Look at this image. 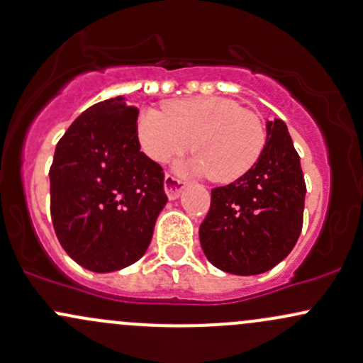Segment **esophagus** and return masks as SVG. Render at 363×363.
<instances>
[{
    "label": "esophagus",
    "mask_w": 363,
    "mask_h": 363,
    "mask_svg": "<svg viewBox=\"0 0 363 363\" xmlns=\"http://www.w3.org/2000/svg\"><path fill=\"white\" fill-rule=\"evenodd\" d=\"M183 186H185V182L180 180V178H177L174 174H166L164 190H166L167 197H169V199L180 197Z\"/></svg>",
    "instance_id": "1"
}]
</instances>
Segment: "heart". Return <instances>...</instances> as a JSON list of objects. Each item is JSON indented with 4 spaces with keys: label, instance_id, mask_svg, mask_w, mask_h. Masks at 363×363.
Listing matches in <instances>:
<instances>
[{
    "label": "heart",
    "instance_id": "heart-1",
    "mask_svg": "<svg viewBox=\"0 0 363 363\" xmlns=\"http://www.w3.org/2000/svg\"><path fill=\"white\" fill-rule=\"evenodd\" d=\"M138 140L155 162H166L190 147L196 157L186 169L228 183L244 177L259 161L267 145V130L256 112L223 96L173 100L164 112L143 111Z\"/></svg>",
    "mask_w": 363,
    "mask_h": 363
}]
</instances>
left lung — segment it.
I'll list each match as a JSON object with an SVG mask.
<instances>
[{
  "instance_id": "8db88e82",
  "label": "left lung",
  "mask_w": 363,
  "mask_h": 363,
  "mask_svg": "<svg viewBox=\"0 0 363 363\" xmlns=\"http://www.w3.org/2000/svg\"><path fill=\"white\" fill-rule=\"evenodd\" d=\"M306 185L284 121H268L267 145L244 177L211 190L199 228L202 251L216 268L258 275L292 251L303 228Z\"/></svg>"
}]
</instances>
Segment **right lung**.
Instances as JSON below:
<instances>
[{
    "label": "right lung",
    "instance_id": "add662e5",
    "mask_svg": "<svg viewBox=\"0 0 363 363\" xmlns=\"http://www.w3.org/2000/svg\"><path fill=\"white\" fill-rule=\"evenodd\" d=\"M136 121L138 108L123 96L91 105L57 143L50 167L58 242L96 274L142 258L167 202L164 171L140 152Z\"/></svg>",
    "mask_w": 363,
    "mask_h": 363
}]
</instances>
